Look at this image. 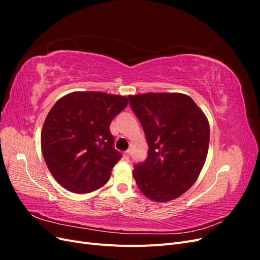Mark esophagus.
Returning a JSON list of instances; mask_svg holds the SVG:
<instances>
[{
    "label": "esophagus",
    "mask_w": 260,
    "mask_h": 260,
    "mask_svg": "<svg viewBox=\"0 0 260 260\" xmlns=\"http://www.w3.org/2000/svg\"><path fill=\"white\" fill-rule=\"evenodd\" d=\"M123 157H124V159L129 160V158H130V151H129V149H128L127 152H124V154H123Z\"/></svg>",
    "instance_id": "obj_1"
}]
</instances>
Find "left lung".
<instances>
[{"instance_id":"8db88e82","label":"left lung","mask_w":260,"mask_h":260,"mask_svg":"<svg viewBox=\"0 0 260 260\" xmlns=\"http://www.w3.org/2000/svg\"><path fill=\"white\" fill-rule=\"evenodd\" d=\"M144 130L146 159L133 166V177L146 198L168 202L198 179L209 145V124L195 102L181 93L128 96Z\"/></svg>"}]
</instances>
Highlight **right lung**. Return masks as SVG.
I'll return each instance as SVG.
<instances>
[{
    "mask_svg": "<svg viewBox=\"0 0 260 260\" xmlns=\"http://www.w3.org/2000/svg\"><path fill=\"white\" fill-rule=\"evenodd\" d=\"M128 98L103 92H74L59 99L43 124L41 147L55 180L84 194L103 186L122 155L109 130Z\"/></svg>",
    "mask_w": 260,
    "mask_h": 260,
    "instance_id": "right-lung-1",
    "label": "right lung"
}]
</instances>
